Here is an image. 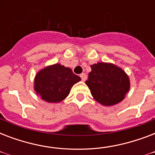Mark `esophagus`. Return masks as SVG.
I'll return each instance as SVG.
<instances>
[{
  "mask_svg": "<svg viewBox=\"0 0 155 155\" xmlns=\"http://www.w3.org/2000/svg\"><path fill=\"white\" fill-rule=\"evenodd\" d=\"M80 76L83 81H85V80H87V75H86V74H85V73H82V74H80Z\"/></svg>",
  "mask_w": 155,
  "mask_h": 155,
  "instance_id": "34e87169",
  "label": "esophagus"
}]
</instances>
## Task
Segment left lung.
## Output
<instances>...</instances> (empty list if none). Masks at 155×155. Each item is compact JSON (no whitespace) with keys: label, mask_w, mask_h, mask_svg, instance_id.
<instances>
[{"label":"left lung","mask_w":155,"mask_h":155,"mask_svg":"<svg viewBox=\"0 0 155 155\" xmlns=\"http://www.w3.org/2000/svg\"><path fill=\"white\" fill-rule=\"evenodd\" d=\"M86 84L97 102L114 105L125 98L130 90V80L125 72L112 63H98L91 66Z\"/></svg>","instance_id":"obj_1"}]
</instances>
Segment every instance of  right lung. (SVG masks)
Listing matches in <instances>:
<instances>
[{"label":"right lung","instance_id":"obj_1","mask_svg":"<svg viewBox=\"0 0 155 155\" xmlns=\"http://www.w3.org/2000/svg\"><path fill=\"white\" fill-rule=\"evenodd\" d=\"M80 77L71 69L58 63L49 66L38 72L35 79V90L43 101L58 103L68 97L73 85Z\"/></svg>","mask_w":155,"mask_h":155}]
</instances>
